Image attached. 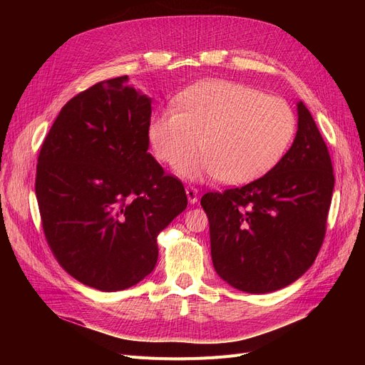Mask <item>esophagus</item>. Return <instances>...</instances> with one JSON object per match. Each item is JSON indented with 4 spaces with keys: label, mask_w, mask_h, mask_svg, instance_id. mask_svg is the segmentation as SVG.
<instances>
[{
    "label": "esophagus",
    "mask_w": 365,
    "mask_h": 365,
    "mask_svg": "<svg viewBox=\"0 0 365 365\" xmlns=\"http://www.w3.org/2000/svg\"><path fill=\"white\" fill-rule=\"evenodd\" d=\"M185 193H187V197H189V202L190 204H196L197 201H200V192H197L196 187L187 185L185 187Z\"/></svg>",
    "instance_id": "obj_1"
}]
</instances>
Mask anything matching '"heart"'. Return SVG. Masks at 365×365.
I'll return each mask as SVG.
<instances>
[{
	"mask_svg": "<svg viewBox=\"0 0 365 365\" xmlns=\"http://www.w3.org/2000/svg\"><path fill=\"white\" fill-rule=\"evenodd\" d=\"M178 107L153 114L148 135L153 155L187 178H219L242 184L260 178L289 150L297 115L282 97L267 96L242 83L210 81L178 97Z\"/></svg>",
	"mask_w": 365,
	"mask_h": 365,
	"instance_id": "1",
	"label": "heart"
}]
</instances>
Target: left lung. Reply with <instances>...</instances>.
Instances as JSON below:
<instances>
[{
  "mask_svg": "<svg viewBox=\"0 0 365 365\" xmlns=\"http://www.w3.org/2000/svg\"><path fill=\"white\" fill-rule=\"evenodd\" d=\"M297 106L295 140L275 168L247 185L201 197L213 267L239 291L284 288L312 267L323 245L334 168L309 109Z\"/></svg>",
  "mask_w": 365,
  "mask_h": 365,
  "instance_id": "1",
  "label": "left lung"
}]
</instances>
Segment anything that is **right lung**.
<instances>
[{"label": "right lung", "mask_w": 365, "mask_h": 365, "mask_svg": "<svg viewBox=\"0 0 365 365\" xmlns=\"http://www.w3.org/2000/svg\"><path fill=\"white\" fill-rule=\"evenodd\" d=\"M128 82H98L65 103L36 165L53 256L71 277L106 292L153 271L157 236L187 207L182 182L148 152L150 98Z\"/></svg>", "instance_id": "1"}]
</instances>
